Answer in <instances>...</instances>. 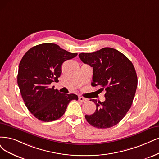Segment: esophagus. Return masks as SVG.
<instances>
[{
	"label": "esophagus",
	"instance_id": "esophagus-1",
	"mask_svg": "<svg viewBox=\"0 0 159 159\" xmlns=\"http://www.w3.org/2000/svg\"><path fill=\"white\" fill-rule=\"evenodd\" d=\"M79 100L80 101V102H87V99H86V98H83V97H79Z\"/></svg>",
	"mask_w": 159,
	"mask_h": 159
}]
</instances>
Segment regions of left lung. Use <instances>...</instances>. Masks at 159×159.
<instances>
[{"label": "left lung", "mask_w": 159, "mask_h": 159, "mask_svg": "<svg viewBox=\"0 0 159 159\" xmlns=\"http://www.w3.org/2000/svg\"><path fill=\"white\" fill-rule=\"evenodd\" d=\"M79 56L93 67L92 86L105 90L104 102L90 99L96 110L85 115L87 122L97 128L117 125L130 109L137 89L138 78L132 63L119 51L108 47L92 53H80Z\"/></svg>", "instance_id": "8db88e82"}]
</instances>
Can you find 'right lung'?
Here are the masks:
<instances>
[{
  "label": "right lung",
  "instance_id": "right-lung-1",
  "mask_svg": "<svg viewBox=\"0 0 159 159\" xmlns=\"http://www.w3.org/2000/svg\"><path fill=\"white\" fill-rule=\"evenodd\" d=\"M76 56L57 44L44 43L32 47L23 56L17 84L26 107L39 120L51 122L60 119L69 102L78 100L74 93H63L50 86L60 76L63 63Z\"/></svg>",
  "mask_w": 159,
  "mask_h": 159
}]
</instances>
